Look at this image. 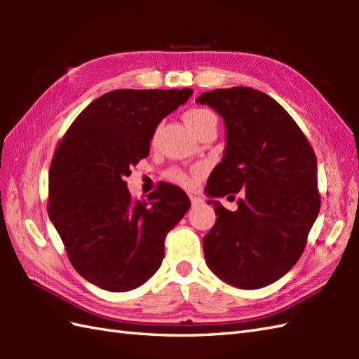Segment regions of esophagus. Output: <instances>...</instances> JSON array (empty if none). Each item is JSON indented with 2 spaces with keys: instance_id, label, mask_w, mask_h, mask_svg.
Returning <instances> with one entry per match:
<instances>
[{
  "instance_id": "1",
  "label": "esophagus",
  "mask_w": 359,
  "mask_h": 359,
  "mask_svg": "<svg viewBox=\"0 0 359 359\" xmlns=\"http://www.w3.org/2000/svg\"><path fill=\"white\" fill-rule=\"evenodd\" d=\"M189 199H191V203H193V207H199V205L202 203V199L201 197H197V196H189Z\"/></svg>"
}]
</instances>
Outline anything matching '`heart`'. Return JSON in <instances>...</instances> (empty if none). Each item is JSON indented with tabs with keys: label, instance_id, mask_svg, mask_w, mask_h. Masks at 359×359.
<instances>
[{
	"label": "heart",
	"instance_id": "heart-1",
	"mask_svg": "<svg viewBox=\"0 0 359 359\" xmlns=\"http://www.w3.org/2000/svg\"><path fill=\"white\" fill-rule=\"evenodd\" d=\"M185 120L194 133H199L201 129H203L205 126H210V125L217 126V117L215 116V112L210 109H205V108L189 109L185 114ZM168 175H170V179L174 180L175 184H179L182 187L191 185V179H189L185 172H182L179 170H172Z\"/></svg>",
	"mask_w": 359,
	"mask_h": 359
}]
</instances>
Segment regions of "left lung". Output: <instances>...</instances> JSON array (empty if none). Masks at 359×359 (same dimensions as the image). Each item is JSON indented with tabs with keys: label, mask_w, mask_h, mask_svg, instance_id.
<instances>
[{
	"label": "left lung",
	"mask_w": 359,
	"mask_h": 359,
	"mask_svg": "<svg viewBox=\"0 0 359 359\" xmlns=\"http://www.w3.org/2000/svg\"><path fill=\"white\" fill-rule=\"evenodd\" d=\"M196 103L224 118L226 139L205 187L217 216L203 238L205 262L233 287L270 285L301 257L319 215L315 152L288 112L261 90L215 89ZM239 191L236 212L215 201Z\"/></svg>",
	"instance_id": "8db88e82"
}]
</instances>
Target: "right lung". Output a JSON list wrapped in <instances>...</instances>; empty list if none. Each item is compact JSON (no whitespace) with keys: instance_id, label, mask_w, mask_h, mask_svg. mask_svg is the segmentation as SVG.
I'll return each mask as SVG.
<instances>
[{"instance_id":"add662e5","label":"right lung","mask_w":359,"mask_h":359,"mask_svg":"<svg viewBox=\"0 0 359 359\" xmlns=\"http://www.w3.org/2000/svg\"><path fill=\"white\" fill-rule=\"evenodd\" d=\"M193 89H117L80 112L53 154L48 215L81 278L108 292L144 284L165 256L163 241L191 207L160 184L133 201L125 177L148 157L156 128Z\"/></svg>"}]
</instances>
